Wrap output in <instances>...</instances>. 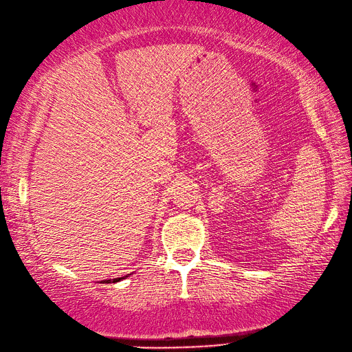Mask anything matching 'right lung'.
<instances>
[{
    "label": "right lung",
    "instance_id": "obj_1",
    "mask_svg": "<svg viewBox=\"0 0 352 352\" xmlns=\"http://www.w3.org/2000/svg\"><path fill=\"white\" fill-rule=\"evenodd\" d=\"M121 279H123V278H116V279H106V281H103V283H118V281H121Z\"/></svg>",
    "mask_w": 352,
    "mask_h": 352
}]
</instances>
